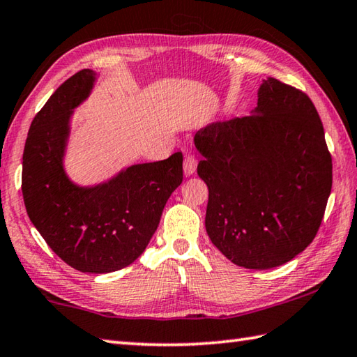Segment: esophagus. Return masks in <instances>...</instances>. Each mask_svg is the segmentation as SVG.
Returning <instances> with one entry per match:
<instances>
[{
  "instance_id": "obj_1",
  "label": "esophagus",
  "mask_w": 357,
  "mask_h": 357,
  "mask_svg": "<svg viewBox=\"0 0 357 357\" xmlns=\"http://www.w3.org/2000/svg\"><path fill=\"white\" fill-rule=\"evenodd\" d=\"M197 169V158L194 155H186L185 157V162H183V171H185V176H192V174Z\"/></svg>"
}]
</instances>
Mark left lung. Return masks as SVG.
<instances>
[{
    "label": "left lung",
    "instance_id": "left-lung-1",
    "mask_svg": "<svg viewBox=\"0 0 357 357\" xmlns=\"http://www.w3.org/2000/svg\"><path fill=\"white\" fill-rule=\"evenodd\" d=\"M257 107L194 137L209 189L206 232L232 264L268 270L316 237L333 185L324 126L307 93L264 79Z\"/></svg>",
    "mask_w": 357,
    "mask_h": 357
}]
</instances>
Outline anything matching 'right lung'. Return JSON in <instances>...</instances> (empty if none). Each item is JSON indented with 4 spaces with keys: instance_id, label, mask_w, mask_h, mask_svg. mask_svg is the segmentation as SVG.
Returning a JSON list of instances; mask_svg holds the SVG:
<instances>
[{
    "instance_id": "obj_1",
    "label": "right lung",
    "mask_w": 357,
    "mask_h": 357,
    "mask_svg": "<svg viewBox=\"0 0 357 357\" xmlns=\"http://www.w3.org/2000/svg\"><path fill=\"white\" fill-rule=\"evenodd\" d=\"M96 72L83 69L50 96L29 129L21 189L27 215L58 257L82 273L119 271L146 250L171 194L183 181V155L129 166L92 188L63 168L72 109L87 98Z\"/></svg>"
}]
</instances>
